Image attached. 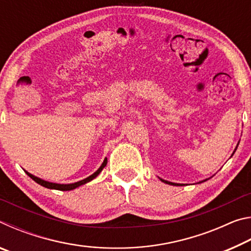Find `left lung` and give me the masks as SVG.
<instances>
[{"mask_svg":"<svg viewBox=\"0 0 251 251\" xmlns=\"http://www.w3.org/2000/svg\"><path fill=\"white\" fill-rule=\"evenodd\" d=\"M236 150H237V148H236ZM233 152H235V151H233ZM159 179H160L161 181H164V182H165V184H168V185H174V186H180L179 184H175V182H171V181L164 180V179H161V178H159ZM202 181H206V180H202Z\"/></svg>","mask_w":251,"mask_h":251,"instance_id":"obj_1","label":"left lung"}]
</instances>
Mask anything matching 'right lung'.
Segmentation results:
<instances>
[{"label": "right lung", "mask_w": 251, "mask_h": 251, "mask_svg": "<svg viewBox=\"0 0 251 251\" xmlns=\"http://www.w3.org/2000/svg\"><path fill=\"white\" fill-rule=\"evenodd\" d=\"M106 164H107V158L104 159L103 164L100 165V167L99 169H97V171H96L94 174H93V175L88 176L87 178H85V179H83V180H79V181H77V182H73V184H55V182H50V181H46V180L41 179V178L32 175V174H29V173L26 172V171H25V173H26L27 176L31 177L34 181L37 182V184H40L41 186L45 187V188L56 189V190H64V192H65V190H73V189H75V188H77V187L82 186V185H85V184H86V182H90L91 180L94 179V178H96L97 176H99L100 173L101 171H103V168L106 166Z\"/></svg>", "instance_id": "right-lung-1"}]
</instances>
